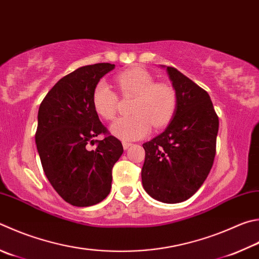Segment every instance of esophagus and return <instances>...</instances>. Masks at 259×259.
<instances>
[{
  "instance_id": "obj_1",
  "label": "esophagus",
  "mask_w": 259,
  "mask_h": 259,
  "mask_svg": "<svg viewBox=\"0 0 259 259\" xmlns=\"http://www.w3.org/2000/svg\"><path fill=\"white\" fill-rule=\"evenodd\" d=\"M122 145H123V148H124V149H128L133 144L129 143V142H122Z\"/></svg>"
}]
</instances>
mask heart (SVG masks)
Returning <instances> with one entry per match:
<instances>
[{
  "label": "heart",
  "instance_id": "1",
  "mask_svg": "<svg viewBox=\"0 0 259 259\" xmlns=\"http://www.w3.org/2000/svg\"><path fill=\"white\" fill-rule=\"evenodd\" d=\"M115 81L123 97L135 96L131 103L133 115L119 117L111 125L112 134L124 140L144 138L154 129L170 124L178 107V96L171 84L156 82L143 68H131L116 74ZM93 107L102 119L110 121L116 114L119 97L105 81H98L92 95Z\"/></svg>",
  "mask_w": 259,
  "mask_h": 259
}]
</instances>
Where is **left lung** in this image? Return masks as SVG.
I'll use <instances>...</instances> for the list:
<instances>
[{
    "instance_id": "8db88e82",
    "label": "left lung",
    "mask_w": 259,
    "mask_h": 259,
    "mask_svg": "<svg viewBox=\"0 0 259 259\" xmlns=\"http://www.w3.org/2000/svg\"><path fill=\"white\" fill-rule=\"evenodd\" d=\"M166 71L178 96L177 112L163 134L143 145L142 181L153 198L176 204L190 198L213 166L219 116L205 89L176 68Z\"/></svg>"
}]
</instances>
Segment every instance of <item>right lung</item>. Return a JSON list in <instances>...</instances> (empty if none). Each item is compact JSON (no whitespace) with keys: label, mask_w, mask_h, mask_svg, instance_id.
Returning a JSON list of instances; mask_svg holds the SVG:
<instances>
[{"label":"right lung","mask_w":259,"mask_h":259,"mask_svg":"<svg viewBox=\"0 0 259 259\" xmlns=\"http://www.w3.org/2000/svg\"><path fill=\"white\" fill-rule=\"evenodd\" d=\"M114 67L96 63L78 68L54 84L38 110L35 140L45 176L55 191L77 207L106 198L112 168L123 153L92 103L94 87ZM100 134L105 138L95 141ZM89 144L96 148L89 150Z\"/></svg>","instance_id":"right-lung-1"}]
</instances>
